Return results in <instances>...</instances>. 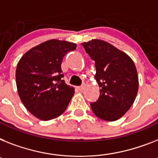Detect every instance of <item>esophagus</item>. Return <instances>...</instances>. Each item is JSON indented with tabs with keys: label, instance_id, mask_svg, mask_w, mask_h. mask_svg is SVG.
<instances>
[{
	"label": "esophagus",
	"instance_id": "34e87169",
	"mask_svg": "<svg viewBox=\"0 0 158 158\" xmlns=\"http://www.w3.org/2000/svg\"><path fill=\"white\" fill-rule=\"evenodd\" d=\"M85 89L84 85H82V86L77 87V89H78V90H80V91H82V90H83V89Z\"/></svg>",
	"mask_w": 158,
	"mask_h": 158
}]
</instances>
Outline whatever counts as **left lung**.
Returning <instances> with one entry per match:
<instances>
[{
    "mask_svg": "<svg viewBox=\"0 0 158 158\" xmlns=\"http://www.w3.org/2000/svg\"><path fill=\"white\" fill-rule=\"evenodd\" d=\"M81 44L94 60L95 79L100 87L99 98L90 104L94 114L106 121L117 120L130 109L137 95L135 64L128 55L103 40Z\"/></svg>",
    "mask_w": 158,
    "mask_h": 158,
    "instance_id": "8db88e82",
    "label": "left lung"
}]
</instances>
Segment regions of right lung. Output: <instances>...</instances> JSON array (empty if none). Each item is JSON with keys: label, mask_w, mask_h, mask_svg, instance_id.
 I'll return each instance as SVG.
<instances>
[{"label": "right lung", "mask_w": 158, "mask_h": 158, "mask_svg": "<svg viewBox=\"0 0 158 158\" xmlns=\"http://www.w3.org/2000/svg\"><path fill=\"white\" fill-rule=\"evenodd\" d=\"M77 44L51 40L30 49L18 61L16 85L21 101L36 118L47 121L60 116L74 94L64 80L61 63Z\"/></svg>", "instance_id": "right-lung-1"}]
</instances>
